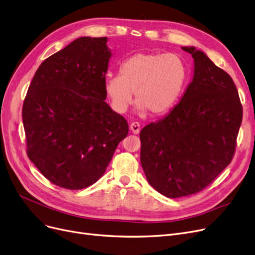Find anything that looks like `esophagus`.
Masks as SVG:
<instances>
[{"label": "esophagus", "instance_id": "obj_1", "mask_svg": "<svg viewBox=\"0 0 255 255\" xmlns=\"http://www.w3.org/2000/svg\"><path fill=\"white\" fill-rule=\"evenodd\" d=\"M130 130L132 131V133H134V134L139 133V131H140L139 123H137V122H132V123L130 124Z\"/></svg>", "mask_w": 255, "mask_h": 255}]
</instances>
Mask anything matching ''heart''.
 <instances>
[{
  "instance_id": "heart-1",
  "label": "heart",
  "mask_w": 255,
  "mask_h": 255,
  "mask_svg": "<svg viewBox=\"0 0 255 255\" xmlns=\"http://www.w3.org/2000/svg\"><path fill=\"white\" fill-rule=\"evenodd\" d=\"M186 80V66L174 53H137L120 66V76L105 78V94L113 108L124 114L133 102L138 112L160 116L178 101Z\"/></svg>"
}]
</instances>
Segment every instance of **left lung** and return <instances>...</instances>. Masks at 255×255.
I'll use <instances>...</instances> for the list:
<instances>
[{"mask_svg":"<svg viewBox=\"0 0 255 255\" xmlns=\"http://www.w3.org/2000/svg\"><path fill=\"white\" fill-rule=\"evenodd\" d=\"M193 81L172 112L140 131V162L158 193L180 198L201 192L231 162L243 107L231 77L194 47Z\"/></svg>","mask_w":255,"mask_h":255,"instance_id":"1","label":"left lung"}]
</instances>
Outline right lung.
Segmentation results:
<instances>
[{"instance_id":"right-lung-1","label":"right lung","mask_w":255,"mask_h":255,"mask_svg":"<svg viewBox=\"0 0 255 255\" xmlns=\"http://www.w3.org/2000/svg\"><path fill=\"white\" fill-rule=\"evenodd\" d=\"M106 37H80L37 69L23 104L27 155L39 172L68 190L101 178L127 121L105 102L112 56Z\"/></svg>"}]
</instances>
